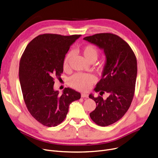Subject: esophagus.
<instances>
[{
	"label": "esophagus",
	"instance_id": "34e87169",
	"mask_svg": "<svg viewBox=\"0 0 158 158\" xmlns=\"http://www.w3.org/2000/svg\"><path fill=\"white\" fill-rule=\"evenodd\" d=\"M81 97L82 98H88V95L86 94H82Z\"/></svg>",
	"mask_w": 158,
	"mask_h": 158
}]
</instances>
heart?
<instances>
[{"instance_id": "heart-1", "label": "heart", "mask_w": 158, "mask_h": 158, "mask_svg": "<svg viewBox=\"0 0 158 158\" xmlns=\"http://www.w3.org/2000/svg\"><path fill=\"white\" fill-rule=\"evenodd\" d=\"M81 53L85 59L92 62L97 60L98 57V49L93 45H86L81 48ZM72 56V52H69L65 56L63 61V67L65 69L68 66L69 61ZM97 81L96 77L93 74L90 73H76L71 76L69 80V85L74 89L79 91H88Z\"/></svg>"}]
</instances>
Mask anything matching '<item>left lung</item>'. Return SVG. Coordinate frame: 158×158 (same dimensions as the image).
Masks as SVG:
<instances>
[{"label":"left lung","mask_w":158,"mask_h":158,"mask_svg":"<svg viewBox=\"0 0 158 158\" xmlns=\"http://www.w3.org/2000/svg\"><path fill=\"white\" fill-rule=\"evenodd\" d=\"M84 40L104 49L106 63L102 77L95 89L100 95L89 97L96 102L95 110L89 117L99 126L111 125L122 118L133 99L137 76L136 56L129 45L112 33H98ZM110 96L104 100L102 95Z\"/></svg>","instance_id":"1"}]
</instances>
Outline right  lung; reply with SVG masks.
I'll use <instances>...</instances> for the list:
<instances>
[{
  "label": "right lung",
  "instance_id": "obj_1",
  "mask_svg": "<svg viewBox=\"0 0 158 158\" xmlns=\"http://www.w3.org/2000/svg\"><path fill=\"white\" fill-rule=\"evenodd\" d=\"M80 36L38 35L21 56L19 79L23 101L32 117L45 126L60 124L70 104L81 98V94L71 88H65L61 95L53 88L54 79H59L63 72L66 54Z\"/></svg>",
  "mask_w": 158,
  "mask_h": 158
}]
</instances>
